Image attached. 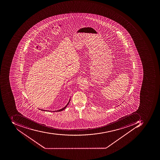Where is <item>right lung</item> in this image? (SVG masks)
<instances>
[{
  "mask_svg": "<svg viewBox=\"0 0 160 160\" xmlns=\"http://www.w3.org/2000/svg\"><path fill=\"white\" fill-rule=\"evenodd\" d=\"M70 101V99L68 103V104H67V105L65 106V107H64V108H62V109H60V110H58V111H53V112H61V111H63V110H64V109H65V108H67V106L68 105ZM42 110V111H45V110ZM50 112V111H49Z\"/></svg>",
  "mask_w": 160,
  "mask_h": 160,
  "instance_id": "obj_1",
  "label": "right lung"
}]
</instances>
